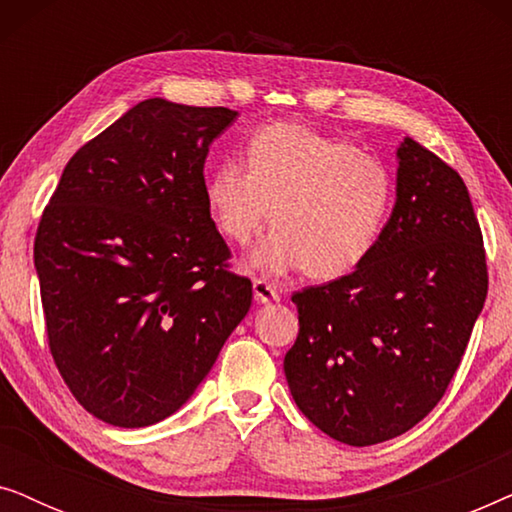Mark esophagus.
I'll return each mask as SVG.
<instances>
[{"label": "esophagus", "instance_id": "34e87169", "mask_svg": "<svg viewBox=\"0 0 512 512\" xmlns=\"http://www.w3.org/2000/svg\"><path fill=\"white\" fill-rule=\"evenodd\" d=\"M279 289L275 284L265 282V279H254V298L258 303H272V300H279Z\"/></svg>", "mask_w": 512, "mask_h": 512}]
</instances>
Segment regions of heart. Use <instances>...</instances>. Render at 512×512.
Segmentation results:
<instances>
[{
  "label": "heart",
  "mask_w": 512,
  "mask_h": 512,
  "mask_svg": "<svg viewBox=\"0 0 512 512\" xmlns=\"http://www.w3.org/2000/svg\"><path fill=\"white\" fill-rule=\"evenodd\" d=\"M205 200L216 230L237 247L254 240L272 209L275 228L251 251L249 270L275 277L310 270L317 279H338L380 242L394 177L347 139L275 123L249 139L247 165L221 160L207 174Z\"/></svg>",
  "instance_id": "obj_1"
}]
</instances>
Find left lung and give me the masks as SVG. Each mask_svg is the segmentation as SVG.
I'll list each match as a JSON object with an SVG mask.
<instances>
[{"label":"left lung","mask_w":512,"mask_h":512,"mask_svg":"<svg viewBox=\"0 0 512 512\" xmlns=\"http://www.w3.org/2000/svg\"><path fill=\"white\" fill-rule=\"evenodd\" d=\"M396 160V202L373 254L352 275L293 293L291 396L326 436L354 447L401 436L436 408L487 298L464 179L410 137Z\"/></svg>","instance_id":"1"}]
</instances>
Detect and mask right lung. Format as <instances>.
<instances>
[{
	"instance_id": "right-lung-1",
	"label": "right lung",
	"mask_w": 512,
	"mask_h": 512,
	"mask_svg": "<svg viewBox=\"0 0 512 512\" xmlns=\"http://www.w3.org/2000/svg\"><path fill=\"white\" fill-rule=\"evenodd\" d=\"M237 111L151 97L81 146L34 240L48 345L76 401L139 429L170 417L247 317L251 282L205 200Z\"/></svg>"
}]
</instances>
